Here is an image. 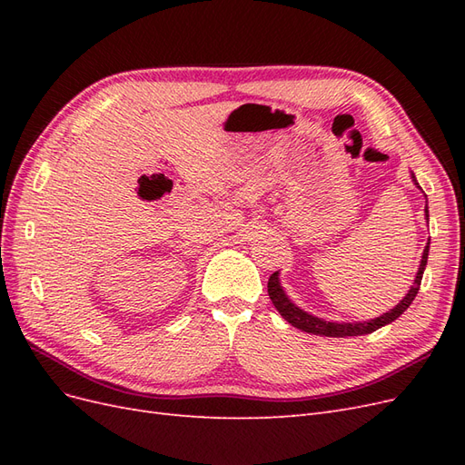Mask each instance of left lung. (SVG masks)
Instances as JSON below:
<instances>
[{
	"label": "left lung",
	"instance_id": "8db88e82",
	"mask_svg": "<svg viewBox=\"0 0 465 465\" xmlns=\"http://www.w3.org/2000/svg\"><path fill=\"white\" fill-rule=\"evenodd\" d=\"M413 182L417 184L415 176L411 174ZM417 188H420L417 184ZM425 217L429 221V207H425ZM430 241V238H429ZM429 244L425 246L423 250V258H420V263H419V272L415 275V283L411 285V289L407 291L405 297L391 308L390 312L378 316L374 320H367V322H328V320H322L318 316H312L304 312L302 308H299L297 304H294L287 294L283 291V287H281V281H279V272L272 273L270 281H267V292H270V299L273 302V306L279 311V314L283 316L291 326L299 328L306 333H314V335H323V337H349V335H364V333H372L376 331L378 328L386 326V323L398 320L407 308H410V304L413 302V299L417 297L419 292V287H420V279H423V272L427 267V258H429Z\"/></svg>",
	"mask_w": 465,
	"mask_h": 465
}]
</instances>
